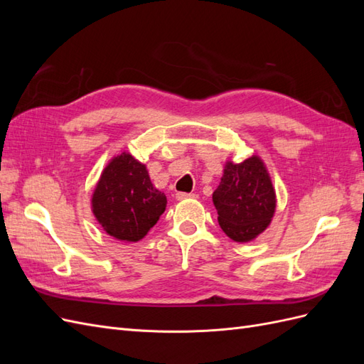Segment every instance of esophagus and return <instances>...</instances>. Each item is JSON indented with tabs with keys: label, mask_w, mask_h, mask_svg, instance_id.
Here are the masks:
<instances>
[{
	"label": "esophagus",
	"mask_w": 364,
	"mask_h": 364,
	"mask_svg": "<svg viewBox=\"0 0 364 364\" xmlns=\"http://www.w3.org/2000/svg\"><path fill=\"white\" fill-rule=\"evenodd\" d=\"M196 197V194H193V193H176V199L178 200H185V199H194Z\"/></svg>",
	"instance_id": "obj_1"
}]
</instances>
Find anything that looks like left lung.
<instances>
[{
	"instance_id": "left-lung-1",
	"label": "left lung",
	"mask_w": 364,
	"mask_h": 364,
	"mask_svg": "<svg viewBox=\"0 0 364 364\" xmlns=\"http://www.w3.org/2000/svg\"><path fill=\"white\" fill-rule=\"evenodd\" d=\"M218 223L234 241L259 235L274 213V191L269 173L259 158L241 164L228 162L220 185L213 194Z\"/></svg>"
}]
</instances>
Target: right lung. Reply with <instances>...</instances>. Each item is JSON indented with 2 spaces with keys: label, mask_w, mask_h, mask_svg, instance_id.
<instances>
[{
  "label": "right lung",
  "mask_w": 364,
  "mask_h": 364,
  "mask_svg": "<svg viewBox=\"0 0 364 364\" xmlns=\"http://www.w3.org/2000/svg\"><path fill=\"white\" fill-rule=\"evenodd\" d=\"M167 197L153 186L146 165L129 153L109 162L92 196V211L109 235L139 241L165 211Z\"/></svg>",
  "instance_id": "right-lung-1"
}]
</instances>
